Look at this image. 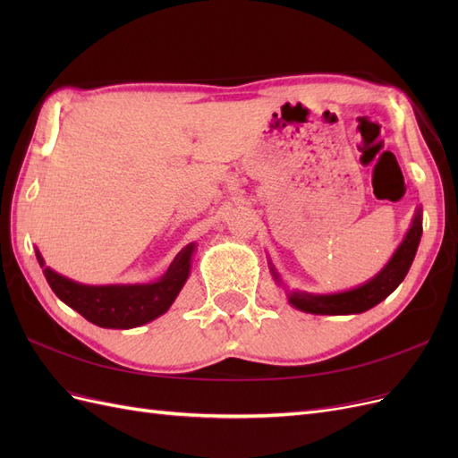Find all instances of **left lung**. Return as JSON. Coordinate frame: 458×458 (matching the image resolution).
<instances>
[{"label":"left lung","instance_id":"obj_1","mask_svg":"<svg viewBox=\"0 0 458 458\" xmlns=\"http://www.w3.org/2000/svg\"><path fill=\"white\" fill-rule=\"evenodd\" d=\"M422 237V212L419 210L412 217V225L405 234L403 242L399 244L392 259L386 263V267L372 279L361 286L345 290L336 294H310V293H290L288 301L300 311L315 313V315H352L363 313L377 306L382 300L390 296L394 290L405 279L411 263L417 254V248ZM273 271V276L279 281V275Z\"/></svg>","mask_w":458,"mask_h":458}]
</instances>
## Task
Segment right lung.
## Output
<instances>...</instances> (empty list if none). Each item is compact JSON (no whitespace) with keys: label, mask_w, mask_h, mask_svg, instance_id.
Wrapping results in <instances>:
<instances>
[{"label":"right lung","mask_w":458,"mask_h":458,"mask_svg":"<svg viewBox=\"0 0 458 458\" xmlns=\"http://www.w3.org/2000/svg\"><path fill=\"white\" fill-rule=\"evenodd\" d=\"M192 252H195V242L187 244L175 256L168 271L157 283L108 286L80 284L46 267V261L38 250L36 258L44 267V275L53 293L66 306L86 317L89 323L103 328H133L150 323L152 318L170 310L189 276Z\"/></svg>","instance_id":"obj_1"}]
</instances>
